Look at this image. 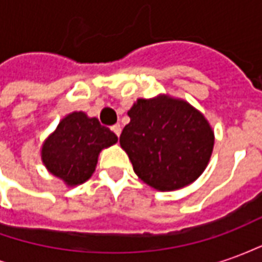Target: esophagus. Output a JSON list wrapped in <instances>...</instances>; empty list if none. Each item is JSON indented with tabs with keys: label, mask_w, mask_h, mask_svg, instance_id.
<instances>
[{
	"label": "esophagus",
	"mask_w": 262,
	"mask_h": 262,
	"mask_svg": "<svg viewBox=\"0 0 262 262\" xmlns=\"http://www.w3.org/2000/svg\"><path fill=\"white\" fill-rule=\"evenodd\" d=\"M112 132H114L115 135H116V136H118V137L120 136V132H122V127H120L119 123H116V125L112 126Z\"/></svg>",
	"instance_id": "obj_1"
}]
</instances>
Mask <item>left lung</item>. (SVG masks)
Masks as SVG:
<instances>
[{"label":"left lung","mask_w":262,"mask_h":262,"mask_svg":"<svg viewBox=\"0 0 262 262\" xmlns=\"http://www.w3.org/2000/svg\"><path fill=\"white\" fill-rule=\"evenodd\" d=\"M120 135L136 176L157 191H176L198 180L213 151L208 119L181 98H139Z\"/></svg>","instance_id":"8db88e82"}]
</instances>
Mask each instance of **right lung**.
I'll return each instance as SVG.
<instances>
[{"mask_svg":"<svg viewBox=\"0 0 262 262\" xmlns=\"http://www.w3.org/2000/svg\"><path fill=\"white\" fill-rule=\"evenodd\" d=\"M116 142L118 136L97 118L81 111L71 112L43 142L40 157L52 176L67 187H77L91 178L99 153Z\"/></svg>","mask_w":262,"mask_h":262,"instance_id":"obj_1","label":"right lung"}]
</instances>
